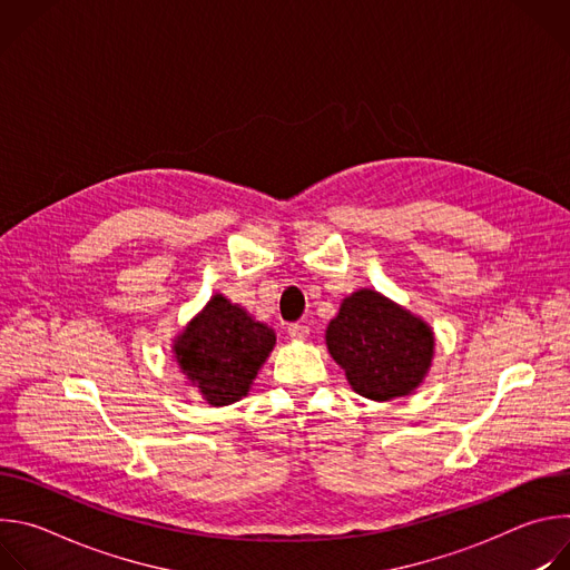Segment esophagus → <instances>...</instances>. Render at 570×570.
I'll list each match as a JSON object with an SVG mask.
<instances>
[{
  "mask_svg": "<svg viewBox=\"0 0 570 570\" xmlns=\"http://www.w3.org/2000/svg\"><path fill=\"white\" fill-rule=\"evenodd\" d=\"M288 336L295 338V341H306L308 338V327H306V324H299V322L288 324Z\"/></svg>",
  "mask_w": 570,
  "mask_h": 570,
  "instance_id": "1",
  "label": "esophagus"
}]
</instances>
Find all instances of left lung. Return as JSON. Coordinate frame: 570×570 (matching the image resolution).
<instances>
[{
    "label": "left lung",
    "instance_id": "left-lung-1",
    "mask_svg": "<svg viewBox=\"0 0 570 570\" xmlns=\"http://www.w3.org/2000/svg\"><path fill=\"white\" fill-rule=\"evenodd\" d=\"M324 343L352 390L372 401L413 394L435 356L431 324L374 288H358L341 302Z\"/></svg>",
    "mask_w": 570,
    "mask_h": 570
}]
</instances>
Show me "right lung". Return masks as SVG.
I'll list each match as a JSON object with an SVG mask.
<instances>
[{
    "label": "right lung",
    "mask_w": 570,
    "mask_h": 570,
    "mask_svg": "<svg viewBox=\"0 0 570 570\" xmlns=\"http://www.w3.org/2000/svg\"><path fill=\"white\" fill-rule=\"evenodd\" d=\"M275 343L266 322L216 293L174 338L171 354L187 383L212 409H223L250 392Z\"/></svg>",
    "instance_id": "1"
}]
</instances>
